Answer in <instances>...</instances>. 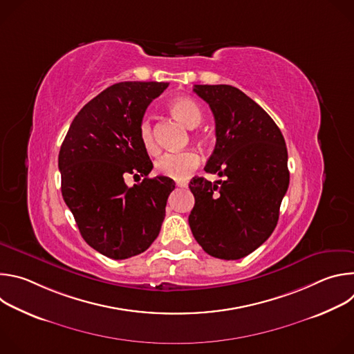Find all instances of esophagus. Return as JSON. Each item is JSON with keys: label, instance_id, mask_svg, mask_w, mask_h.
I'll use <instances>...</instances> for the list:
<instances>
[{"label": "esophagus", "instance_id": "1", "mask_svg": "<svg viewBox=\"0 0 354 354\" xmlns=\"http://www.w3.org/2000/svg\"><path fill=\"white\" fill-rule=\"evenodd\" d=\"M176 185L179 187H187V182H176Z\"/></svg>", "mask_w": 354, "mask_h": 354}]
</instances>
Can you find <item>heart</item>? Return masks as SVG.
<instances>
[{
    "label": "heart",
    "instance_id": "heart-1",
    "mask_svg": "<svg viewBox=\"0 0 354 354\" xmlns=\"http://www.w3.org/2000/svg\"><path fill=\"white\" fill-rule=\"evenodd\" d=\"M168 111L176 120H179L189 129L197 127L201 119H203V113H201L200 106L194 102L193 99L187 96H178L172 99L168 104ZM138 137L142 148L148 154L157 153L158 145L154 138L153 126H151L148 119H144L140 123ZM198 162H200V157L197 156L196 151L186 149V151H180V153H168L162 156L156 162V169L164 176H168L178 182H183L197 168Z\"/></svg>",
    "mask_w": 354,
    "mask_h": 354
}]
</instances>
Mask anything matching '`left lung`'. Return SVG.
Listing matches in <instances>:
<instances>
[{
	"mask_svg": "<svg viewBox=\"0 0 354 354\" xmlns=\"http://www.w3.org/2000/svg\"><path fill=\"white\" fill-rule=\"evenodd\" d=\"M216 120V147L205 171L221 180L193 178L189 225L209 255L236 261L273 232L290 172L287 147L273 119L231 85H194Z\"/></svg>",
	"mask_w": 354,
	"mask_h": 354,
	"instance_id": "1",
	"label": "left lung"
}]
</instances>
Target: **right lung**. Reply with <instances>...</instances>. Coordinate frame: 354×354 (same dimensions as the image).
Here are the masks:
<instances>
[{
	"instance_id": "obj_1",
	"label": "right lung",
	"mask_w": 354,
	"mask_h": 354,
	"mask_svg": "<svg viewBox=\"0 0 354 354\" xmlns=\"http://www.w3.org/2000/svg\"><path fill=\"white\" fill-rule=\"evenodd\" d=\"M167 82L127 81L96 95L74 118L59 154L62 193L85 242L111 259L147 250L160 234L175 182L153 169L138 127ZM127 174L144 176L129 188Z\"/></svg>"
}]
</instances>
